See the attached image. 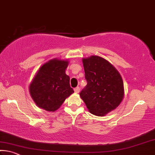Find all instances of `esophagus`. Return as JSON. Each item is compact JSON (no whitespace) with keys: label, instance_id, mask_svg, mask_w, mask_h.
Segmentation results:
<instances>
[{"label":"esophagus","instance_id":"obj_1","mask_svg":"<svg viewBox=\"0 0 155 155\" xmlns=\"http://www.w3.org/2000/svg\"><path fill=\"white\" fill-rule=\"evenodd\" d=\"M74 92H75L76 93H78V92H80V87H75L74 89Z\"/></svg>","mask_w":155,"mask_h":155}]
</instances>
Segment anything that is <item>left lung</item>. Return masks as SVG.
<instances>
[{
    "label": "left lung",
    "mask_w": 155,
    "mask_h": 155,
    "mask_svg": "<svg viewBox=\"0 0 155 155\" xmlns=\"http://www.w3.org/2000/svg\"><path fill=\"white\" fill-rule=\"evenodd\" d=\"M87 85L81 98L90 112L104 116L120 104L124 98V83L120 74L110 63L98 56L83 58Z\"/></svg>",
    "instance_id": "8db88e82"
}]
</instances>
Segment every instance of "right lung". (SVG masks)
Instances as JSON below:
<instances>
[{
  "label": "right lung",
  "mask_w": 155,
  "mask_h": 155,
  "mask_svg": "<svg viewBox=\"0 0 155 155\" xmlns=\"http://www.w3.org/2000/svg\"><path fill=\"white\" fill-rule=\"evenodd\" d=\"M68 61L53 59L41 66L29 86L34 101L39 107L54 112L74 92L65 74Z\"/></svg>",
  "instance_id": "add662e5"
}]
</instances>
